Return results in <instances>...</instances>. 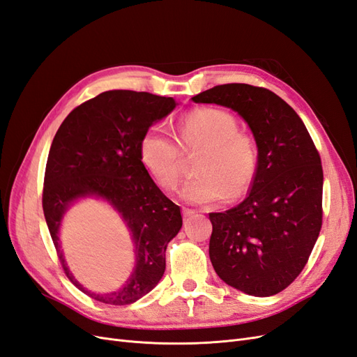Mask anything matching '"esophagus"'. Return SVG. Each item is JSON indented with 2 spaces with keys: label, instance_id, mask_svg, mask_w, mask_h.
Instances as JSON below:
<instances>
[{
  "label": "esophagus",
  "instance_id": "34e87169",
  "mask_svg": "<svg viewBox=\"0 0 357 357\" xmlns=\"http://www.w3.org/2000/svg\"><path fill=\"white\" fill-rule=\"evenodd\" d=\"M181 213H183V218H189V215H192V214H195V210H192V208H186V207H183V208H181Z\"/></svg>",
  "mask_w": 357,
  "mask_h": 357
}]
</instances>
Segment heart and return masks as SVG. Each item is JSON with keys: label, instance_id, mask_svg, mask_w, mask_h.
Wrapping results in <instances>:
<instances>
[{"label": "heart", "instance_id": "obj_1", "mask_svg": "<svg viewBox=\"0 0 357 357\" xmlns=\"http://www.w3.org/2000/svg\"><path fill=\"white\" fill-rule=\"evenodd\" d=\"M180 143L186 150L201 149L195 159L198 174L188 180L180 195L190 204L238 198L255 180L259 162L256 139L238 129L232 113L201 107L178 122ZM139 159L162 189H176L181 176V149L168 128L152 125L139 139Z\"/></svg>", "mask_w": 357, "mask_h": 357}]
</instances>
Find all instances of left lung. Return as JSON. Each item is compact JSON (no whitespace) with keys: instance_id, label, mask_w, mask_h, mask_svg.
Listing matches in <instances>:
<instances>
[{"instance_id":"8db88e82","label":"left lung","mask_w":357,"mask_h":357,"mask_svg":"<svg viewBox=\"0 0 357 357\" xmlns=\"http://www.w3.org/2000/svg\"><path fill=\"white\" fill-rule=\"evenodd\" d=\"M238 113L250 126L259 162L248 197L210 213V259L226 284L271 296L301 274L321 228L323 169L304 122L274 92L219 84L192 98Z\"/></svg>"}]
</instances>
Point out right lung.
I'll return each mask as SVG.
<instances>
[{"label":"right lung","mask_w":357,"mask_h":357,"mask_svg":"<svg viewBox=\"0 0 357 357\" xmlns=\"http://www.w3.org/2000/svg\"><path fill=\"white\" fill-rule=\"evenodd\" d=\"M176 100L149 92L107 91L80 104L53 138L45 172L43 211L61 265L70 282L95 301L128 305L147 295L165 273V250L178 234L180 207L168 199L139 159L147 128L176 109ZM95 196L109 202L133 234L136 266L123 288L95 294L69 273L59 226L69 205Z\"/></svg>","instance_id":"obj_1"}]
</instances>
